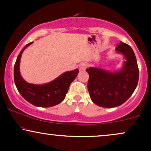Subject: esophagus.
I'll use <instances>...</instances> for the list:
<instances>
[{"mask_svg":"<svg viewBox=\"0 0 151 151\" xmlns=\"http://www.w3.org/2000/svg\"><path fill=\"white\" fill-rule=\"evenodd\" d=\"M87 67V64L84 63V62H82V63H81L80 65H79V69H80V70H85Z\"/></svg>","mask_w":151,"mask_h":151,"instance_id":"1","label":"esophagus"}]
</instances>
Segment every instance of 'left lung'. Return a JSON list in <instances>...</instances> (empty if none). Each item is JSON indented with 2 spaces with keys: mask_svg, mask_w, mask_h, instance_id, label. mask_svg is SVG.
Wrapping results in <instances>:
<instances>
[{
  "mask_svg": "<svg viewBox=\"0 0 151 151\" xmlns=\"http://www.w3.org/2000/svg\"><path fill=\"white\" fill-rule=\"evenodd\" d=\"M116 50L124 55L125 61L121 70L116 72L97 67H89L87 87L95 104L104 108L119 106L127 101L136 89L138 81L136 58L129 45L121 42Z\"/></svg>",
  "mask_w": 151,
  "mask_h": 151,
  "instance_id": "8db88e82",
  "label": "left lung"
}]
</instances>
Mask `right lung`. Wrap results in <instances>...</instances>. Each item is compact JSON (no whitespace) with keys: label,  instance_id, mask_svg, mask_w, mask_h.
<instances>
[{"label":"right lung","instance_id":"1","mask_svg":"<svg viewBox=\"0 0 151 151\" xmlns=\"http://www.w3.org/2000/svg\"><path fill=\"white\" fill-rule=\"evenodd\" d=\"M31 42L22 48L17 58L14 66V81L19 93L26 101L38 107H51L65 99L71 83L79 73V70L66 72L53 81L44 84H33L27 83L22 79L20 73V62L22 52Z\"/></svg>","mask_w":151,"mask_h":151}]
</instances>
